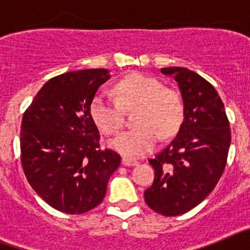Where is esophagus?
Returning <instances> with one entry per match:
<instances>
[{"instance_id": "1", "label": "esophagus", "mask_w": 250, "mask_h": 250, "mask_svg": "<svg viewBox=\"0 0 250 250\" xmlns=\"http://www.w3.org/2000/svg\"><path fill=\"white\" fill-rule=\"evenodd\" d=\"M121 164H123L124 167H135V165H138L139 163L135 160H131V159L123 158V160H121Z\"/></svg>"}]
</instances>
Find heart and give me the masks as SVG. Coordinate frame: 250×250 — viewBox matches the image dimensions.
<instances>
[{
    "label": "heart",
    "mask_w": 250,
    "mask_h": 250,
    "mask_svg": "<svg viewBox=\"0 0 250 250\" xmlns=\"http://www.w3.org/2000/svg\"><path fill=\"white\" fill-rule=\"evenodd\" d=\"M116 99L96 94L90 104V115L105 135H114L124 124V110L134 114L136 127L123 132L109 143L127 159H135L151 151L159 135H175L184 119V104L175 90L164 87L154 77L131 74L115 86Z\"/></svg>",
    "instance_id": "1"
}]
</instances>
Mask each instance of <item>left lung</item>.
<instances>
[{
  "label": "left lung",
  "mask_w": 250,
  "mask_h": 250,
  "mask_svg": "<svg viewBox=\"0 0 250 250\" xmlns=\"http://www.w3.org/2000/svg\"><path fill=\"white\" fill-rule=\"evenodd\" d=\"M160 71L178 83L184 120L175 139L149 160L155 178L144 196L154 211L176 216L213 191L224 171L231 136L224 104L210 83L185 67Z\"/></svg>",
  "instance_id": "left-lung-1"
}]
</instances>
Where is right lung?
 Here are the masks:
<instances>
[{"label":"right lung","mask_w":250,"mask_h":250,"mask_svg":"<svg viewBox=\"0 0 250 250\" xmlns=\"http://www.w3.org/2000/svg\"><path fill=\"white\" fill-rule=\"evenodd\" d=\"M110 79L106 68H89L52 77L22 118L21 163L27 182L50 207L83 214L105 198L110 176L121 158L101 150L90 115L96 91Z\"/></svg>","instance_id":"add662e5"}]
</instances>
